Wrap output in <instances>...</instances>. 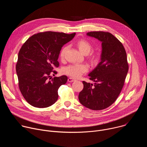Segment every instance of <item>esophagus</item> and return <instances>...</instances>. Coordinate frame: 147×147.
<instances>
[{
    "label": "esophagus",
    "mask_w": 147,
    "mask_h": 147,
    "mask_svg": "<svg viewBox=\"0 0 147 147\" xmlns=\"http://www.w3.org/2000/svg\"><path fill=\"white\" fill-rule=\"evenodd\" d=\"M76 81V80H75L74 78H73L70 77V78H68V81H69V82H73V81Z\"/></svg>",
    "instance_id": "obj_1"
}]
</instances>
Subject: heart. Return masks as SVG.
I'll use <instances>...</instances> for the list:
<instances>
[{
    "label": "heart",
    "mask_w": 147,
    "mask_h": 147,
    "mask_svg": "<svg viewBox=\"0 0 147 147\" xmlns=\"http://www.w3.org/2000/svg\"><path fill=\"white\" fill-rule=\"evenodd\" d=\"M77 45L81 53L83 54H88L92 49V45L86 40L81 39L77 42ZM68 47L66 46L63 48L60 53V57L61 60L65 57L66 53L68 50ZM92 60H95V56H91ZM88 70V66L86 64H72L63 70L64 74L73 78H78L82 76L84 73H86Z\"/></svg>",
    "instance_id": "b5f03b06"
}]
</instances>
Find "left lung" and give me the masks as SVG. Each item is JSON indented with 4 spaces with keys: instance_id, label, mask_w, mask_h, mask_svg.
Instances as JSON below:
<instances>
[{
    "instance_id": "left-lung-1",
    "label": "left lung",
    "mask_w": 147,
    "mask_h": 147,
    "mask_svg": "<svg viewBox=\"0 0 147 147\" xmlns=\"http://www.w3.org/2000/svg\"><path fill=\"white\" fill-rule=\"evenodd\" d=\"M87 35L102 42L100 61L88 76L92 84L82 81L84 88L78 99L85 107L94 111L106 109L119 96L124 84L129 65L123 44L113 35L104 31H92Z\"/></svg>"
}]
</instances>
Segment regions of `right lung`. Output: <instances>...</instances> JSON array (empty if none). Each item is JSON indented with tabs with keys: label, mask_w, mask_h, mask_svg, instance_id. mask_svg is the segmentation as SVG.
Instances as JSON below:
<instances>
[{
	"label": "right lung",
	"mask_w": 147,
	"mask_h": 147,
	"mask_svg": "<svg viewBox=\"0 0 147 147\" xmlns=\"http://www.w3.org/2000/svg\"><path fill=\"white\" fill-rule=\"evenodd\" d=\"M76 33L46 31L29 38L21 48L16 64L19 89L26 101L39 108H47L58 99V89L67 81L66 76L51 77L59 66L62 47ZM55 75V74H53Z\"/></svg>",
	"instance_id": "obj_1"
}]
</instances>
